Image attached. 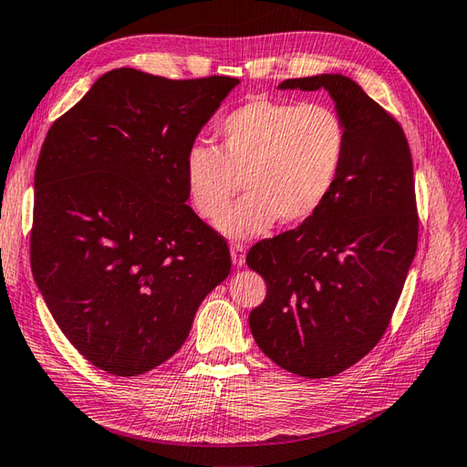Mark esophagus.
<instances>
[{
  "instance_id": "obj_1",
  "label": "esophagus",
  "mask_w": 467,
  "mask_h": 467,
  "mask_svg": "<svg viewBox=\"0 0 467 467\" xmlns=\"http://www.w3.org/2000/svg\"><path fill=\"white\" fill-rule=\"evenodd\" d=\"M231 258H233V263H234L236 266H243L244 260H246V248H244V244L234 243V244L231 246Z\"/></svg>"
}]
</instances>
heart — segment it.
<instances>
[{"label":"heart","mask_w":467,"mask_h":467,"mask_svg":"<svg viewBox=\"0 0 467 467\" xmlns=\"http://www.w3.org/2000/svg\"><path fill=\"white\" fill-rule=\"evenodd\" d=\"M221 147L194 145L184 179L194 211L216 219L245 184L247 197L216 221L234 241L265 234L280 221L298 226L318 214L340 179L348 131L322 103L256 97L219 123Z\"/></svg>","instance_id":"b5f03b06"}]
</instances>
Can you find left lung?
I'll return each instance as SVG.
<instances>
[{
    "instance_id": "left-lung-1",
    "label": "left lung",
    "mask_w": 467,
    "mask_h": 467,
    "mask_svg": "<svg viewBox=\"0 0 467 467\" xmlns=\"http://www.w3.org/2000/svg\"><path fill=\"white\" fill-rule=\"evenodd\" d=\"M320 91L348 131L340 179L318 214L246 254L266 298L248 324L270 360L305 378L340 374L388 328L418 246L414 167L406 135L342 73L286 79Z\"/></svg>"
}]
</instances>
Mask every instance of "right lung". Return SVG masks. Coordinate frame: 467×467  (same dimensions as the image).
Returning a JSON list of instances; mask_svg holds the SVG:
<instances>
[{
	"instance_id": "1",
	"label": "right lung",
	"mask_w": 467,
	"mask_h": 467,
	"mask_svg": "<svg viewBox=\"0 0 467 467\" xmlns=\"http://www.w3.org/2000/svg\"><path fill=\"white\" fill-rule=\"evenodd\" d=\"M238 83L113 69L43 140L31 273L65 338L113 376L169 360L231 273L224 238L187 204L184 159Z\"/></svg>"
}]
</instances>
